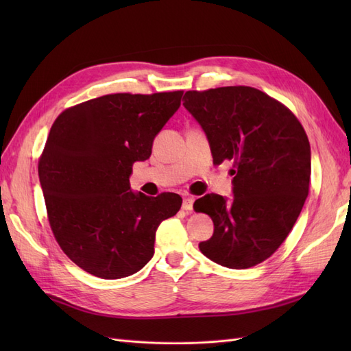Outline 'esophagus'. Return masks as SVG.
<instances>
[{
	"label": "esophagus",
	"instance_id": "34e87169",
	"mask_svg": "<svg viewBox=\"0 0 351 351\" xmlns=\"http://www.w3.org/2000/svg\"><path fill=\"white\" fill-rule=\"evenodd\" d=\"M193 202H195L193 197H184L183 199V209L184 210H192L193 209Z\"/></svg>",
	"mask_w": 351,
	"mask_h": 351
}]
</instances>
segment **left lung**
<instances>
[{
	"mask_svg": "<svg viewBox=\"0 0 351 351\" xmlns=\"http://www.w3.org/2000/svg\"><path fill=\"white\" fill-rule=\"evenodd\" d=\"M183 101L208 136L214 164L231 161L234 174V197L209 193L195 202L214 221V234L199 249L222 267L252 268L277 252L300 215L309 139L284 104L250 86L187 90Z\"/></svg>",
	"mask_w": 351,
	"mask_h": 351,
	"instance_id": "1",
	"label": "left lung"
}]
</instances>
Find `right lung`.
<instances>
[{
  "label": "right lung",
  "instance_id": "right-lung-1",
  "mask_svg": "<svg viewBox=\"0 0 351 351\" xmlns=\"http://www.w3.org/2000/svg\"><path fill=\"white\" fill-rule=\"evenodd\" d=\"M182 97L104 95L64 110L51 127L38 164L49 226L61 250L95 277L141 271L154 256L159 224L182 206L176 193H133L129 182Z\"/></svg>",
  "mask_w": 351,
  "mask_h": 351
}]
</instances>
